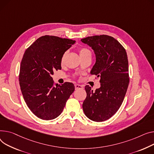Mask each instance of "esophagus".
<instances>
[{
	"mask_svg": "<svg viewBox=\"0 0 154 154\" xmlns=\"http://www.w3.org/2000/svg\"><path fill=\"white\" fill-rule=\"evenodd\" d=\"M75 89L76 90H81V89H83V87L82 85H79V84H75Z\"/></svg>",
	"mask_w": 154,
	"mask_h": 154,
	"instance_id": "34e87169",
	"label": "esophagus"
}]
</instances>
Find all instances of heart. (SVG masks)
Instances as JSON below:
<instances>
[{"mask_svg": "<svg viewBox=\"0 0 154 154\" xmlns=\"http://www.w3.org/2000/svg\"><path fill=\"white\" fill-rule=\"evenodd\" d=\"M79 54L81 58L88 56H91V53L90 52V51L89 49H88L87 48H82L80 49H79ZM67 52L66 51V52L63 54V55L62 56V57H61V63H64V60H65V57L67 55Z\"/></svg>", "mask_w": 154, "mask_h": 154, "instance_id": "1", "label": "heart"}]
</instances>
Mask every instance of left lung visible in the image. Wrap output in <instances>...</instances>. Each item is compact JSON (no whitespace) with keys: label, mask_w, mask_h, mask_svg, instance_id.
Segmentation results:
<instances>
[{"label":"left lung","mask_w":154,"mask_h":154,"mask_svg":"<svg viewBox=\"0 0 154 154\" xmlns=\"http://www.w3.org/2000/svg\"><path fill=\"white\" fill-rule=\"evenodd\" d=\"M81 42L94 51L96 62L90 74L100 77L101 85L95 91L85 86L83 110L90 119L104 121L116 113L126 94L129 82L126 51L116 39L108 35L88 36Z\"/></svg>","instance_id":"1"}]
</instances>
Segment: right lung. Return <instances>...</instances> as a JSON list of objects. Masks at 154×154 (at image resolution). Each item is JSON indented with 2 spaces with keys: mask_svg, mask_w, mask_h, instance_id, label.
Segmentation results:
<instances>
[{
  "mask_svg": "<svg viewBox=\"0 0 154 154\" xmlns=\"http://www.w3.org/2000/svg\"><path fill=\"white\" fill-rule=\"evenodd\" d=\"M75 41L54 36L37 39L23 54L19 82L25 101L33 113L43 120L59 116L73 93L72 83L54 84L51 75L61 69V57Z\"/></svg>",
  "mask_w": 154,
  "mask_h": 154,
  "instance_id": "add662e5",
  "label": "right lung"
}]
</instances>
